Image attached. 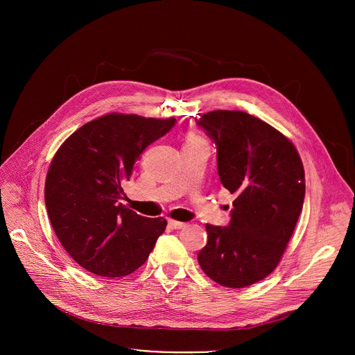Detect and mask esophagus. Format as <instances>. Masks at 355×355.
Listing matches in <instances>:
<instances>
[{"mask_svg":"<svg viewBox=\"0 0 355 355\" xmlns=\"http://www.w3.org/2000/svg\"><path fill=\"white\" fill-rule=\"evenodd\" d=\"M168 225L173 229H182V227L187 226V223H182V222H178V220H174V219H168Z\"/></svg>","mask_w":355,"mask_h":355,"instance_id":"1","label":"esophagus"}]
</instances>
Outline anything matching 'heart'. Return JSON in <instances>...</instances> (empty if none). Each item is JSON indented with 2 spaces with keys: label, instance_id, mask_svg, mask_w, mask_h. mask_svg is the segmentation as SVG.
I'll return each instance as SVG.
<instances>
[{
  "label": "heart",
  "instance_id": "1",
  "mask_svg": "<svg viewBox=\"0 0 355 355\" xmlns=\"http://www.w3.org/2000/svg\"><path fill=\"white\" fill-rule=\"evenodd\" d=\"M189 140H198V139H195V137H192V139H189Z\"/></svg>",
  "mask_w": 355,
  "mask_h": 355
}]
</instances>
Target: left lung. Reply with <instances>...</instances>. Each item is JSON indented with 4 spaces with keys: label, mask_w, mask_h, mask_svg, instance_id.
Segmentation results:
<instances>
[{
    "label": "left lung",
    "mask_w": 355,
    "mask_h": 355,
    "mask_svg": "<svg viewBox=\"0 0 355 355\" xmlns=\"http://www.w3.org/2000/svg\"><path fill=\"white\" fill-rule=\"evenodd\" d=\"M196 125L216 146L220 182L236 195L230 223L207 225L198 263L211 279L244 288L270 275L305 199V171L292 141L241 111H212Z\"/></svg>",
    "instance_id": "left-lung-1"
}]
</instances>
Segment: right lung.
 Returning <instances> with one entry per match:
<instances>
[{
  "label": "right lung",
  "mask_w": 355,
  "mask_h": 355,
  "mask_svg": "<svg viewBox=\"0 0 355 355\" xmlns=\"http://www.w3.org/2000/svg\"><path fill=\"white\" fill-rule=\"evenodd\" d=\"M175 122L110 114L83 125L58 150L44 184L47 215L62 245L87 271L132 274L166 230L164 218L140 216L119 199L141 151Z\"/></svg>",
  "instance_id": "add662e5"
}]
</instances>
